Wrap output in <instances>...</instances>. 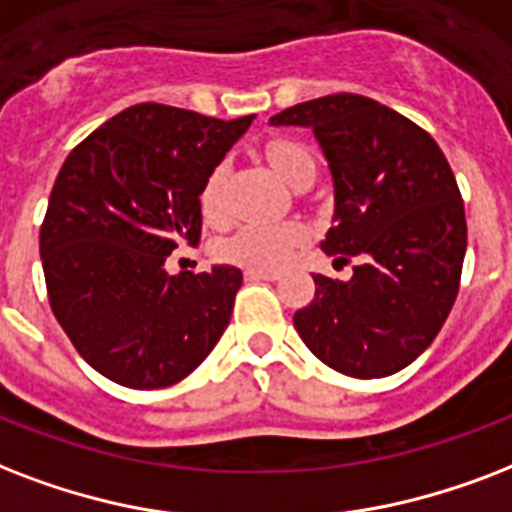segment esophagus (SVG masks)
<instances>
[{
  "instance_id": "obj_1",
  "label": "esophagus",
  "mask_w": 512,
  "mask_h": 512,
  "mask_svg": "<svg viewBox=\"0 0 512 512\" xmlns=\"http://www.w3.org/2000/svg\"><path fill=\"white\" fill-rule=\"evenodd\" d=\"M245 277L248 280H269V283H275V280H280V272H272V269H245Z\"/></svg>"
}]
</instances>
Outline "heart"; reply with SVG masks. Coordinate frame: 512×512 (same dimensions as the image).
I'll return each instance as SVG.
<instances>
[{"label":"heart","mask_w":512,"mask_h":512,"mask_svg":"<svg viewBox=\"0 0 512 512\" xmlns=\"http://www.w3.org/2000/svg\"><path fill=\"white\" fill-rule=\"evenodd\" d=\"M267 160L277 176L291 184L304 168H315L312 154L296 141L277 138L267 146ZM221 186H224V168L211 170L200 189V208L205 216H216L221 211ZM304 243V229L291 221H251L237 229L224 243V256L245 267L277 269L291 259L296 248Z\"/></svg>","instance_id":"1"}]
</instances>
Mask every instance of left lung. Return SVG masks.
Listing matches in <instances>:
<instances>
[{
	"instance_id": "left-lung-1",
	"label": "left lung",
	"mask_w": 512,
	"mask_h": 512,
	"mask_svg": "<svg viewBox=\"0 0 512 512\" xmlns=\"http://www.w3.org/2000/svg\"><path fill=\"white\" fill-rule=\"evenodd\" d=\"M269 122L315 133L334 178L320 248L360 259L350 280L312 275L315 299L293 326L339 374H395L433 344L457 299L467 248L457 178L430 133L366 95H323Z\"/></svg>"
}]
</instances>
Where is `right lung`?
<instances>
[{"mask_svg":"<svg viewBox=\"0 0 512 512\" xmlns=\"http://www.w3.org/2000/svg\"><path fill=\"white\" fill-rule=\"evenodd\" d=\"M253 114L216 120L136 104L93 130L55 178L39 256L55 320L106 379L157 390L181 382L224 334L243 272H165L202 232L200 189Z\"/></svg>","mask_w":512,"mask_h":512,"instance_id":"1","label":"right lung"}]
</instances>
